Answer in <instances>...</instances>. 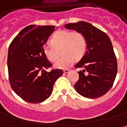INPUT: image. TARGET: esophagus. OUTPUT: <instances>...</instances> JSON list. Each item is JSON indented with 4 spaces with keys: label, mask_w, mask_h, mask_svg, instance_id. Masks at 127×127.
Wrapping results in <instances>:
<instances>
[{
    "label": "esophagus",
    "mask_w": 127,
    "mask_h": 127,
    "mask_svg": "<svg viewBox=\"0 0 127 127\" xmlns=\"http://www.w3.org/2000/svg\"><path fill=\"white\" fill-rule=\"evenodd\" d=\"M63 71H64V74H67V73H69V69H64Z\"/></svg>",
    "instance_id": "obj_1"
}]
</instances>
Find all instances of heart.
<instances>
[{"label": "heart", "instance_id": "obj_1", "mask_svg": "<svg viewBox=\"0 0 127 127\" xmlns=\"http://www.w3.org/2000/svg\"><path fill=\"white\" fill-rule=\"evenodd\" d=\"M51 45H44L42 48L44 55L51 62H54L60 56H63L54 64L59 69H66L70 67L76 60L84 56L87 49V41L83 33L78 31H58L51 38Z\"/></svg>", "mask_w": 127, "mask_h": 127}]
</instances>
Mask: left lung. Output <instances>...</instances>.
Listing matches in <instances>:
<instances>
[{
  "mask_svg": "<svg viewBox=\"0 0 127 127\" xmlns=\"http://www.w3.org/2000/svg\"><path fill=\"white\" fill-rule=\"evenodd\" d=\"M67 29L81 32L87 41V51L75 68L79 79L74 87L78 94L90 99L103 96L113 85L118 63L109 37L92 24L80 21L65 24Z\"/></svg>",
  "mask_w": 127,
  "mask_h": 127,
  "instance_id": "obj_1",
  "label": "left lung"
}]
</instances>
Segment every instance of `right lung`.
<instances>
[{
	"mask_svg": "<svg viewBox=\"0 0 127 127\" xmlns=\"http://www.w3.org/2000/svg\"><path fill=\"white\" fill-rule=\"evenodd\" d=\"M54 26L31 25L21 31L8 49L7 68L9 84L18 96L32 103L42 102L51 96L53 87L63 74L52 67L42 51Z\"/></svg>",
	"mask_w": 127,
	"mask_h": 127,
	"instance_id": "obj_1",
	"label": "right lung"
}]
</instances>
